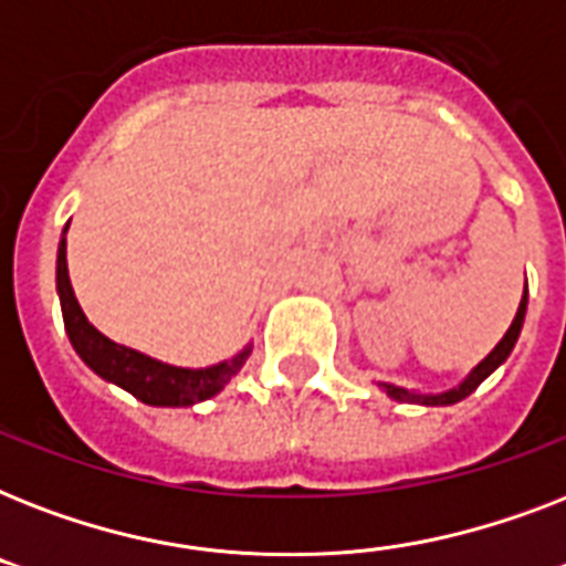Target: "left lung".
<instances>
[{"mask_svg": "<svg viewBox=\"0 0 566 566\" xmlns=\"http://www.w3.org/2000/svg\"><path fill=\"white\" fill-rule=\"evenodd\" d=\"M526 305H528V291H523V300H520V308H517V314H514V319H511L509 332L502 335L500 344L493 346L491 353L484 355L482 361L475 364L473 370L467 373V376L461 378L455 387H449V390H440V394H422V390H411V387H396V385H390V381H378V387H381V390H385L390 399H396V402L426 405V408H431V405H455V402H461V399H467V396L473 394L475 387L482 385L484 378L491 376L496 367H502V364L509 361L511 349H514V344H517L520 328H523V323H526Z\"/></svg>", "mask_w": 566, "mask_h": 566, "instance_id": "left-lung-1", "label": "left lung"}]
</instances>
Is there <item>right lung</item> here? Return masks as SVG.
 Here are the masks:
<instances>
[{"mask_svg": "<svg viewBox=\"0 0 566 566\" xmlns=\"http://www.w3.org/2000/svg\"><path fill=\"white\" fill-rule=\"evenodd\" d=\"M66 229L57 243V266H55V284L57 300H61V314H64V328L75 355L82 358L87 367L108 385H117L123 390L155 408H188V405L205 402L229 385L231 378L238 376L240 367L247 364L252 355V344H247L238 355H231L226 361L211 364V367H176V364H164L153 355H144L132 349V346L114 344L105 337L99 328L93 326L91 319L84 317L82 305L75 300L70 273H66Z\"/></svg>", "mask_w": 566, "mask_h": 566, "instance_id": "right-lung-1", "label": "right lung"}]
</instances>
